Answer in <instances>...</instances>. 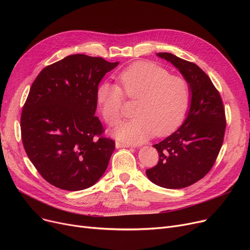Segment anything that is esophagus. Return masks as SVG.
Wrapping results in <instances>:
<instances>
[{"mask_svg":"<svg viewBox=\"0 0 250 250\" xmlns=\"http://www.w3.org/2000/svg\"><path fill=\"white\" fill-rule=\"evenodd\" d=\"M115 148L116 149H121V148H129L128 145H126V144H123V143H120V142H116L115 143Z\"/></svg>","mask_w":250,"mask_h":250,"instance_id":"esophagus-1","label":"esophagus"}]
</instances>
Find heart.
<instances>
[{
    "mask_svg": "<svg viewBox=\"0 0 250 250\" xmlns=\"http://www.w3.org/2000/svg\"><path fill=\"white\" fill-rule=\"evenodd\" d=\"M117 84L101 83L96 100L104 121L114 125L121 121L125 94L138 99L133 120L117 125L112 135L127 144H142L155 134L166 136L180 125L190 103L185 79L149 62H137L117 75Z\"/></svg>",
    "mask_w": 250,
    "mask_h": 250,
    "instance_id": "b5f03b06",
    "label": "heart"
}]
</instances>
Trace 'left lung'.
Here are the masks:
<instances>
[{"mask_svg":"<svg viewBox=\"0 0 250 250\" xmlns=\"http://www.w3.org/2000/svg\"><path fill=\"white\" fill-rule=\"evenodd\" d=\"M157 57L171 62L185 78L190 103L180 127L153 146L159 161L146 174L156 186L183 188L202 179L213 167L224 140L225 110L219 92L199 65L169 52H159Z\"/></svg>","mask_w":250,"mask_h":250,"instance_id":"1","label":"left lung"}]
</instances>
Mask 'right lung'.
<instances>
[{"instance_id": "right-lung-1", "label": "right lung", "mask_w": 250, "mask_h": 250, "mask_svg": "<svg viewBox=\"0 0 250 250\" xmlns=\"http://www.w3.org/2000/svg\"><path fill=\"white\" fill-rule=\"evenodd\" d=\"M102 58L73 55L45 67L31 85L21 114L23 146L50 185L82 190L100 179L115 144L102 138L96 91L117 67Z\"/></svg>"}]
</instances>
